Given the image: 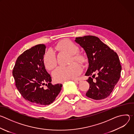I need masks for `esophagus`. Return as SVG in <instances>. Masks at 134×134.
Here are the masks:
<instances>
[{"label":"esophagus","mask_w":134,"mask_h":134,"mask_svg":"<svg viewBox=\"0 0 134 134\" xmlns=\"http://www.w3.org/2000/svg\"><path fill=\"white\" fill-rule=\"evenodd\" d=\"M74 82H75L76 83H77V84H79V83H81V80H72Z\"/></svg>","instance_id":"obj_1"}]
</instances>
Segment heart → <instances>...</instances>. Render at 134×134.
<instances>
[{
  "label": "heart",
  "mask_w": 134,
  "mask_h": 134,
  "mask_svg": "<svg viewBox=\"0 0 134 134\" xmlns=\"http://www.w3.org/2000/svg\"><path fill=\"white\" fill-rule=\"evenodd\" d=\"M56 51H65L71 54V63L74 61L83 63L85 58L83 54L78 52L79 47L71 41L65 40L61 41L54 48ZM43 62L45 67L49 70H52L57 65V59L54 53L52 51H47L43 56ZM82 72V68L79 65L73 63L66 67H59L53 72V76L57 82H64L69 80L75 79Z\"/></svg>",
  "instance_id": "1"
}]
</instances>
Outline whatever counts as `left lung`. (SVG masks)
Instances as JSON below:
<instances>
[{
    "label": "left lung",
    "mask_w": 134,
    "mask_h": 134,
    "mask_svg": "<svg viewBox=\"0 0 134 134\" xmlns=\"http://www.w3.org/2000/svg\"><path fill=\"white\" fill-rule=\"evenodd\" d=\"M75 41L84 49L88 59L89 66L85 76L93 75V78L90 77L86 80L90 88L86 95L96 100L107 98L120 77L121 66L117 53L97 36L78 37ZM95 72H97L96 78Z\"/></svg>",
    "instance_id": "obj_1"
}]
</instances>
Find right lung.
Masks as SVG:
<instances>
[{"mask_svg":"<svg viewBox=\"0 0 134 134\" xmlns=\"http://www.w3.org/2000/svg\"><path fill=\"white\" fill-rule=\"evenodd\" d=\"M46 46L37 44L19 56L13 70L15 85L26 100L35 105L52 103L60 93L62 84L52 85L51 77L45 69L43 56ZM47 87H43L44 82Z\"/></svg>","mask_w":134,"mask_h":134,"instance_id":"add662e5","label":"right lung"}]
</instances>
